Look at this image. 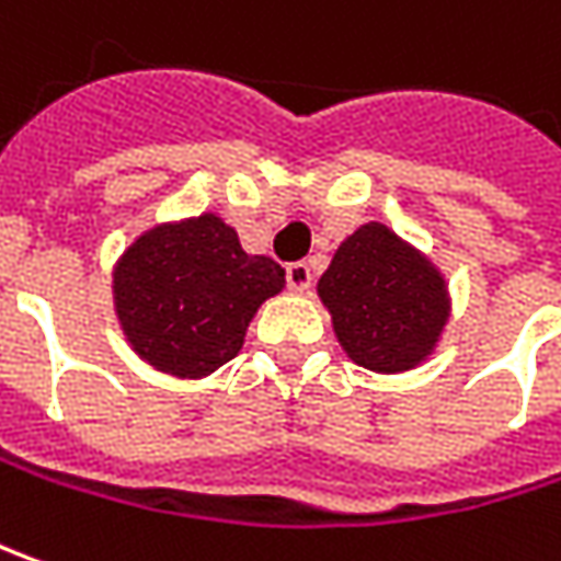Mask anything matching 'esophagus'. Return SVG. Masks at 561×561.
Listing matches in <instances>:
<instances>
[{"instance_id": "obj_1", "label": "esophagus", "mask_w": 561, "mask_h": 561, "mask_svg": "<svg viewBox=\"0 0 561 561\" xmlns=\"http://www.w3.org/2000/svg\"><path fill=\"white\" fill-rule=\"evenodd\" d=\"M285 282H288L291 291H307L310 282H313V273H310V266L304 261L288 263V266H285Z\"/></svg>"}]
</instances>
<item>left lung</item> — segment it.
I'll return each mask as SVG.
<instances>
[{"mask_svg": "<svg viewBox=\"0 0 561 561\" xmlns=\"http://www.w3.org/2000/svg\"><path fill=\"white\" fill-rule=\"evenodd\" d=\"M317 288L341 347L373 373L419 366L450 317L444 276L381 222L341 242Z\"/></svg>", "mask_w": 561, "mask_h": 561, "instance_id": "left-lung-1", "label": "left lung"}]
</instances>
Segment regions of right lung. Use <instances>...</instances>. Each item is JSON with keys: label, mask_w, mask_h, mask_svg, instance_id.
<instances>
[{"label": "right lung", "mask_w": 561, "mask_h": 561, "mask_svg": "<svg viewBox=\"0 0 561 561\" xmlns=\"http://www.w3.org/2000/svg\"><path fill=\"white\" fill-rule=\"evenodd\" d=\"M285 270L244 254L220 217L158 226L114 270V307L133 351L170 376L202 378L242 351L248 322Z\"/></svg>", "instance_id": "obj_1"}]
</instances>
